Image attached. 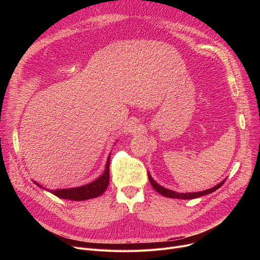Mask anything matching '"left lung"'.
<instances>
[{
  "instance_id": "8db88e82",
  "label": "left lung",
  "mask_w": 260,
  "mask_h": 260,
  "mask_svg": "<svg viewBox=\"0 0 260 260\" xmlns=\"http://www.w3.org/2000/svg\"><path fill=\"white\" fill-rule=\"evenodd\" d=\"M148 178H149L151 186H152L158 193H160L161 196H164V197H166V198H170V199H181V200H192V199H197V198L206 196V194H208V193H212V192H214L215 190H217L218 188H220V187L222 186V185L224 184V182H225V180H223L221 183H219L218 185H216V186H214L213 188H210V189L205 190V191L189 192V193H179V192H175V191H172V190H170V189H167V188L160 186L159 184H157V183L151 178L150 175H148Z\"/></svg>"
}]
</instances>
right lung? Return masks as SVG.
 Listing matches in <instances>:
<instances>
[{
	"label": "right lung",
	"mask_w": 260,
	"mask_h": 260,
	"mask_svg": "<svg viewBox=\"0 0 260 260\" xmlns=\"http://www.w3.org/2000/svg\"><path fill=\"white\" fill-rule=\"evenodd\" d=\"M111 155V153H110ZM110 155L108 156L106 169L104 174L99 177L95 181L83 185V186L76 187V188H69V189H57V190H50L51 193L56 196L57 198L64 199V200H72V201H85L93 198H98L99 196L103 194L107 189L110 180V172H109V165H110ZM36 183V182H35ZM38 186L42 187L41 185L36 183Z\"/></svg>",
	"instance_id": "add662e5"
}]
</instances>
